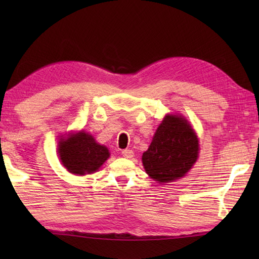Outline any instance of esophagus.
<instances>
[{
  "instance_id": "obj_1",
  "label": "esophagus",
  "mask_w": 259,
  "mask_h": 259,
  "mask_svg": "<svg viewBox=\"0 0 259 259\" xmlns=\"http://www.w3.org/2000/svg\"><path fill=\"white\" fill-rule=\"evenodd\" d=\"M121 155H122L124 158H131L134 156V151L130 150V149H124L121 151Z\"/></svg>"
}]
</instances>
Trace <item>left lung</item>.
I'll return each instance as SVG.
<instances>
[{"mask_svg": "<svg viewBox=\"0 0 259 259\" xmlns=\"http://www.w3.org/2000/svg\"><path fill=\"white\" fill-rule=\"evenodd\" d=\"M198 150V138L187 120L166 115L142 155V163L152 179L169 183L186 175L196 162Z\"/></svg>", "mask_w": 259, "mask_h": 259, "instance_id": "obj_1", "label": "left lung"}]
</instances>
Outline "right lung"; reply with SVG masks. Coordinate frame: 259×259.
<instances>
[{
	"label": "right lung",
	"mask_w": 259,
	"mask_h": 259,
	"mask_svg": "<svg viewBox=\"0 0 259 259\" xmlns=\"http://www.w3.org/2000/svg\"><path fill=\"white\" fill-rule=\"evenodd\" d=\"M59 156L71 174L85 175L97 171L110 155L107 148L97 144L91 135L81 131L61 139Z\"/></svg>",
	"instance_id": "add662e5"
}]
</instances>
